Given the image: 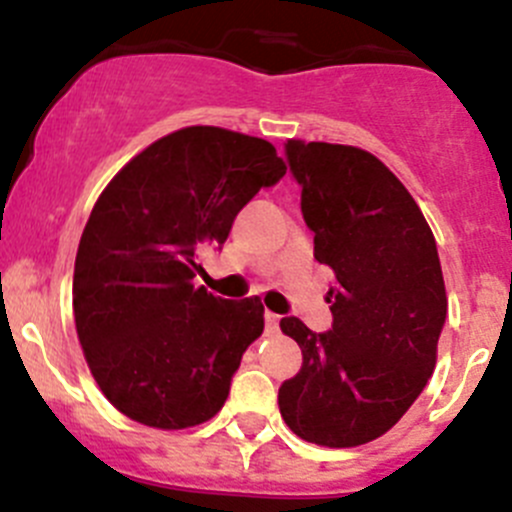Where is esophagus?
Here are the masks:
<instances>
[{
    "label": "esophagus",
    "instance_id": "esophagus-1",
    "mask_svg": "<svg viewBox=\"0 0 512 512\" xmlns=\"http://www.w3.org/2000/svg\"><path fill=\"white\" fill-rule=\"evenodd\" d=\"M265 327H267V332H277V327H280V315H275V312L267 310L265 312Z\"/></svg>",
    "mask_w": 512,
    "mask_h": 512
}]
</instances>
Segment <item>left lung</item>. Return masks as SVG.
<instances>
[{
	"label": "left lung",
	"mask_w": 512,
	"mask_h": 512,
	"mask_svg": "<svg viewBox=\"0 0 512 512\" xmlns=\"http://www.w3.org/2000/svg\"><path fill=\"white\" fill-rule=\"evenodd\" d=\"M287 165L315 232V260L332 267V327L282 317L302 367L277 393L297 438L355 448L388 433L423 393L448 315L430 225L403 182L350 145L287 140Z\"/></svg>",
	"instance_id": "obj_1"
}]
</instances>
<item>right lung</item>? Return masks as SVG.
Segmentation results:
<instances>
[{
	"mask_svg": "<svg viewBox=\"0 0 512 512\" xmlns=\"http://www.w3.org/2000/svg\"><path fill=\"white\" fill-rule=\"evenodd\" d=\"M285 172L267 140L197 124L152 142L104 187L79 240L72 305L92 377L119 413L160 430L220 413L265 307L197 287V255L225 245L237 212Z\"/></svg>",
	"mask_w": 512,
	"mask_h": 512,
	"instance_id": "1",
	"label": "right lung"
}]
</instances>
